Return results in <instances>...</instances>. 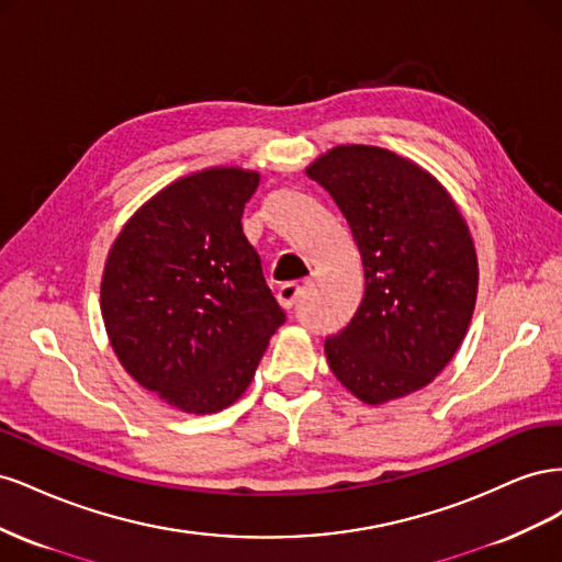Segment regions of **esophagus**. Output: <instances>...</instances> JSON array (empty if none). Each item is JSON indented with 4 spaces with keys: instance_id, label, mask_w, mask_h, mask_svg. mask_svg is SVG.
I'll return each instance as SVG.
<instances>
[{
    "instance_id": "1",
    "label": "esophagus",
    "mask_w": 562,
    "mask_h": 562,
    "mask_svg": "<svg viewBox=\"0 0 562 562\" xmlns=\"http://www.w3.org/2000/svg\"><path fill=\"white\" fill-rule=\"evenodd\" d=\"M300 295H302V285L300 283H283L279 288V293H277L281 307H285V310H291L293 304L300 300Z\"/></svg>"
}]
</instances>
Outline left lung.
I'll return each mask as SVG.
<instances>
[{
  "mask_svg": "<svg viewBox=\"0 0 562 562\" xmlns=\"http://www.w3.org/2000/svg\"><path fill=\"white\" fill-rule=\"evenodd\" d=\"M307 176L347 217L366 293L326 339L333 375L380 405L427 386L462 345L479 293L467 220L431 173L372 145H339Z\"/></svg>",
  "mask_w": 562,
  "mask_h": 562,
  "instance_id": "8db88e82",
  "label": "left lung"
}]
</instances>
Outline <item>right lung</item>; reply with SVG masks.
<instances>
[{
    "label": "right lung",
    "instance_id": "right-lung-1",
    "mask_svg": "<svg viewBox=\"0 0 562 562\" xmlns=\"http://www.w3.org/2000/svg\"><path fill=\"white\" fill-rule=\"evenodd\" d=\"M260 184L206 168L138 209L108 255L100 312L116 359L182 413L209 415L248 389L285 321L241 217Z\"/></svg>",
    "mask_w": 562,
    "mask_h": 562
}]
</instances>
